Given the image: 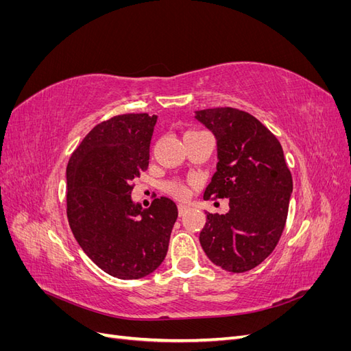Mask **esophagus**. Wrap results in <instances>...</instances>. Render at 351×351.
I'll list each match as a JSON object with an SVG mask.
<instances>
[{"label":"esophagus","instance_id":"obj_1","mask_svg":"<svg viewBox=\"0 0 351 351\" xmlns=\"http://www.w3.org/2000/svg\"><path fill=\"white\" fill-rule=\"evenodd\" d=\"M189 209H190V208L186 206V205H178V215H180V217L184 215Z\"/></svg>","mask_w":351,"mask_h":351}]
</instances>
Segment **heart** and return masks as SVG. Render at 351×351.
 <instances>
[{
  "label": "heart",
  "mask_w": 351,
  "mask_h": 351,
  "mask_svg": "<svg viewBox=\"0 0 351 351\" xmlns=\"http://www.w3.org/2000/svg\"><path fill=\"white\" fill-rule=\"evenodd\" d=\"M167 192L171 195V196L180 199V200H184V199L189 197V189H187V186L184 183H182V182H176V180H174V182H169L167 184Z\"/></svg>",
  "instance_id": "obj_1"
}]
</instances>
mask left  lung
I'll list each match as a JSON object with an SVG mask.
<instances>
[{
	"label": "left lung",
	"instance_id": "8db88e82",
	"mask_svg": "<svg viewBox=\"0 0 351 351\" xmlns=\"http://www.w3.org/2000/svg\"><path fill=\"white\" fill-rule=\"evenodd\" d=\"M217 137V173L204 199H230L226 215L206 214L199 241L228 272L256 268L274 252L289 214L293 178L281 143L258 119L237 108L196 111Z\"/></svg>",
	"mask_w": 351,
	"mask_h": 351
}]
</instances>
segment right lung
<instances>
[{
    "instance_id": "add662e5",
    "label": "right lung",
    "mask_w": 351,
    "mask_h": 351,
    "mask_svg": "<svg viewBox=\"0 0 351 351\" xmlns=\"http://www.w3.org/2000/svg\"><path fill=\"white\" fill-rule=\"evenodd\" d=\"M156 115L121 114L97 124L67 164V218L88 258L120 280H137L162 263L177 206L156 197L147 209L130 197L149 165Z\"/></svg>"
}]
</instances>
